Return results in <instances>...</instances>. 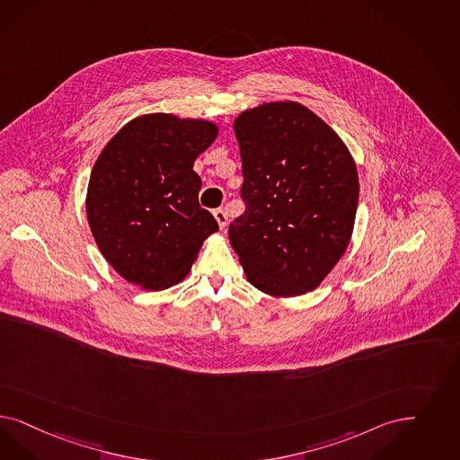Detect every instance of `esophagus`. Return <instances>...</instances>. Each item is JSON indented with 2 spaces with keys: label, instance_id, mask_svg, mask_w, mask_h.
<instances>
[{
  "label": "esophagus",
  "instance_id": "34e87169",
  "mask_svg": "<svg viewBox=\"0 0 460 460\" xmlns=\"http://www.w3.org/2000/svg\"><path fill=\"white\" fill-rule=\"evenodd\" d=\"M214 217H216V221L219 224V227L226 229V226H227V216H226V212H224L222 208H216V210H214Z\"/></svg>",
  "mask_w": 460,
  "mask_h": 460
}]
</instances>
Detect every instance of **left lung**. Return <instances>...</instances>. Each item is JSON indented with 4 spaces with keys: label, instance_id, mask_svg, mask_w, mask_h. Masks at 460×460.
Returning a JSON list of instances; mask_svg holds the SVG:
<instances>
[{
    "label": "left lung",
    "instance_id": "1",
    "mask_svg": "<svg viewBox=\"0 0 460 460\" xmlns=\"http://www.w3.org/2000/svg\"><path fill=\"white\" fill-rule=\"evenodd\" d=\"M244 212L229 224L250 284L275 297L316 288L349 246L358 174L347 146L316 113L270 102L234 120Z\"/></svg>",
    "mask_w": 460,
    "mask_h": 460
}]
</instances>
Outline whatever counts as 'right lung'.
I'll return each mask as SVG.
<instances>
[{"label":"right lung","mask_w":460,"mask_h":460,"mask_svg":"<svg viewBox=\"0 0 460 460\" xmlns=\"http://www.w3.org/2000/svg\"><path fill=\"white\" fill-rule=\"evenodd\" d=\"M217 136L207 120L149 113L122 127L96 159L86 214L105 260L127 282L163 290L181 282L219 229L199 204L193 161Z\"/></svg>","instance_id":"add662e5"}]
</instances>
